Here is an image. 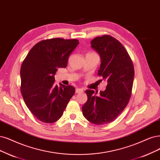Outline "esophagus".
Returning <instances> with one entry per match:
<instances>
[{"instance_id": "esophagus-1", "label": "esophagus", "mask_w": 160, "mask_h": 160, "mask_svg": "<svg viewBox=\"0 0 160 160\" xmlns=\"http://www.w3.org/2000/svg\"><path fill=\"white\" fill-rule=\"evenodd\" d=\"M84 92V90L82 89V88H76V92L77 93H82Z\"/></svg>"}]
</instances>
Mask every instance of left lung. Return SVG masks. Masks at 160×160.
Instances as JSON below:
<instances>
[{
    "instance_id": "8db88e82",
    "label": "left lung",
    "mask_w": 160,
    "mask_h": 160,
    "mask_svg": "<svg viewBox=\"0 0 160 160\" xmlns=\"http://www.w3.org/2000/svg\"><path fill=\"white\" fill-rule=\"evenodd\" d=\"M91 44L101 58L98 74L108 82V85L99 96L93 90H86L88 100L82 107V113L88 121L101 125L114 121L127 107L134 70L127 50L115 38L105 35L94 38Z\"/></svg>"
}]
</instances>
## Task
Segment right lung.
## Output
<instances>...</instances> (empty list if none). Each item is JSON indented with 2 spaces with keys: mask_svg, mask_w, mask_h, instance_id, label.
Wrapping results in <instances>:
<instances>
[{
  "mask_svg": "<svg viewBox=\"0 0 160 160\" xmlns=\"http://www.w3.org/2000/svg\"><path fill=\"white\" fill-rule=\"evenodd\" d=\"M78 39L54 38L41 41L29 51L20 69L21 93L32 114L46 123L62 117L75 93L72 86L55 84L58 68H66Z\"/></svg>",
  "mask_w": 160,
  "mask_h": 160,
  "instance_id": "right-lung-1",
  "label": "right lung"
}]
</instances>
